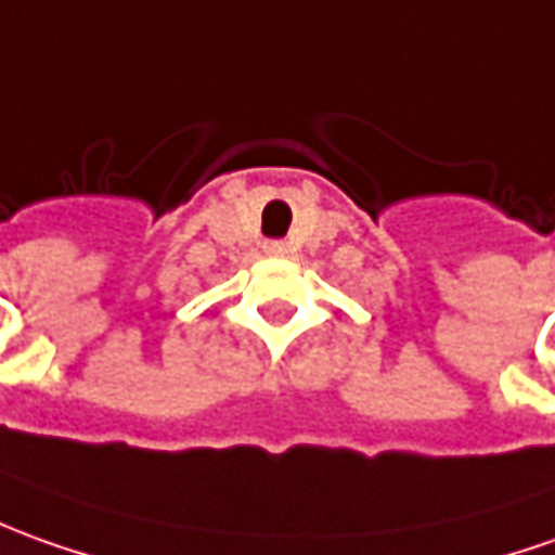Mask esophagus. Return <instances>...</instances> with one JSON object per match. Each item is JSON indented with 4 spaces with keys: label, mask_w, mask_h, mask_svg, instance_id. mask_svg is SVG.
I'll return each instance as SVG.
<instances>
[{
    "label": "esophagus",
    "mask_w": 555,
    "mask_h": 555,
    "mask_svg": "<svg viewBox=\"0 0 555 555\" xmlns=\"http://www.w3.org/2000/svg\"><path fill=\"white\" fill-rule=\"evenodd\" d=\"M263 251L273 255V258H282V255H288V243H282V240H267V243H263Z\"/></svg>",
    "instance_id": "34e87169"
}]
</instances>
